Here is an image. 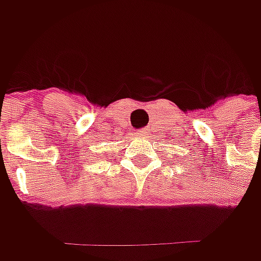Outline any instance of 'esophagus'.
I'll return each instance as SVG.
<instances>
[{
  "mask_svg": "<svg viewBox=\"0 0 261 261\" xmlns=\"http://www.w3.org/2000/svg\"><path fill=\"white\" fill-rule=\"evenodd\" d=\"M138 135H139V136H144V138H146V136L151 135V129H149L148 126H145V127H141V129L138 130Z\"/></svg>",
  "mask_w": 261,
  "mask_h": 261,
  "instance_id": "obj_1",
  "label": "esophagus"
}]
</instances>
